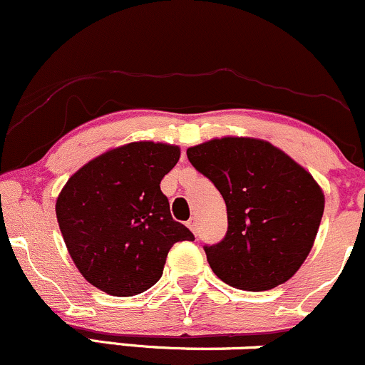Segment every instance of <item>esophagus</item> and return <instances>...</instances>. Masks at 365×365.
<instances>
[{
  "label": "esophagus",
  "mask_w": 365,
  "mask_h": 365,
  "mask_svg": "<svg viewBox=\"0 0 365 365\" xmlns=\"http://www.w3.org/2000/svg\"><path fill=\"white\" fill-rule=\"evenodd\" d=\"M187 225H189L190 230L194 232L195 235H197V232H199V223H197V218H195V216H192L189 222H187Z\"/></svg>",
  "instance_id": "34e87169"
}]
</instances>
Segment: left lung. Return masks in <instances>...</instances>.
<instances>
[{
    "instance_id": "8db88e82",
    "label": "left lung",
    "mask_w": 365,
    "mask_h": 365,
    "mask_svg": "<svg viewBox=\"0 0 365 365\" xmlns=\"http://www.w3.org/2000/svg\"><path fill=\"white\" fill-rule=\"evenodd\" d=\"M187 158L227 204L225 237L204 246L216 277L242 291H268L289 280L314 246L324 194L308 171L272 143L216 138Z\"/></svg>"
}]
</instances>
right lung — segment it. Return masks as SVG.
Segmentation results:
<instances>
[{"mask_svg": "<svg viewBox=\"0 0 365 365\" xmlns=\"http://www.w3.org/2000/svg\"><path fill=\"white\" fill-rule=\"evenodd\" d=\"M178 159L175 145L128 143L85 164L60 192L55 210L71 258L103 293H143L161 279L171 246L194 241L159 185Z\"/></svg>", "mask_w": 365, "mask_h": 365, "instance_id": "obj_1", "label": "right lung"}]
</instances>
